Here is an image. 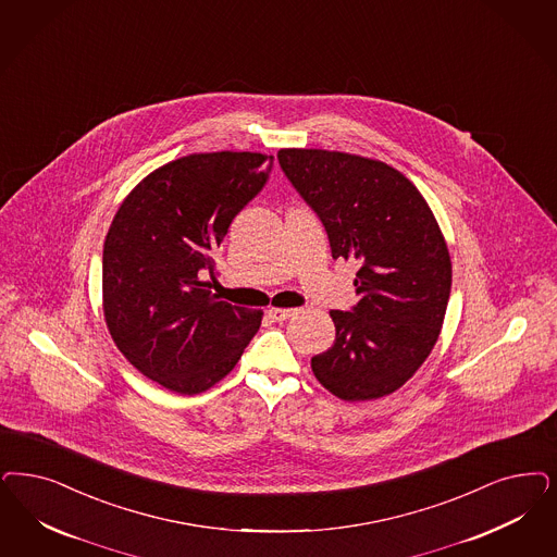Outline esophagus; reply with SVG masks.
I'll return each mask as SVG.
<instances>
[{"label": "esophagus", "mask_w": 557, "mask_h": 557, "mask_svg": "<svg viewBox=\"0 0 557 557\" xmlns=\"http://www.w3.org/2000/svg\"><path fill=\"white\" fill-rule=\"evenodd\" d=\"M269 319H273V321H286L289 317H294L296 314V308H269L268 310Z\"/></svg>", "instance_id": "1"}]
</instances>
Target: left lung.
I'll use <instances>...</instances> for the list:
<instances>
[{
  "label": "left lung",
  "mask_w": 557,
  "mask_h": 557,
  "mask_svg": "<svg viewBox=\"0 0 557 557\" xmlns=\"http://www.w3.org/2000/svg\"><path fill=\"white\" fill-rule=\"evenodd\" d=\"M292 187L325 226L333 259H356L358 302L331 310L335 342L310 360L344 401L404 386L441 335L453 268L422 193L388 164L326 150H280Z\"/></svg>",
  "instance_id": "obj_1"
}]
</instances>
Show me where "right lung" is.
<instances>
[{"label": "right lung", "mask_w": 557, "mask_h": 557, "mask_svg": "<svg viewBox=\"0 0 557 557\" xmlns=\"http://www.w3.org/2000/svg\"><path fill=\"white\" fill-rule=\"evenodd\" d=\"M273 156L191 153L148 174L121 203L102 250L104 319L153 383L197 395L222 381L259 331L201 280L232 220L268 183Z\"/></svg>", "instance_id": "obj_1"}]
</instances>
